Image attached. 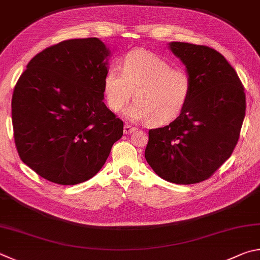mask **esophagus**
Returning <instances> with one entry per match:
<instances>
[{"label": "esophagus", "mask_w": 260, "mask_h": 260, "mask_svg": "<svg viewBox=\"0 0 260 260\" xmlns=\"http://www.w3.org/2000/svg\"><path fill=\"white\" fill-rule=\"evenodd\" d=\"M136 130L137 129H136L135 126H131L130 124H124V126H123V131H124V134H126V135L133 134Z\"/></svg>", "instance_id": "34e87169"}]
</instances>
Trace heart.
Wrapping results in <instances>:
<instances>
[{
  "label": "heart",
  "instance_id": "obj_1",
  "mask_svg": "<svg viewBox=\"0 0 260 260\" xmlns=\"http://www.w3.org/2000/svg\"><path fill=\"white\" fill-rule=\"evenodd\" d=\"M104 93L113 112L121 111L135 93L136 102L124 111L125 117L162 126L184 113L193 93V81L186 71L172 68L148 50L137 49L125 56L122 73L117 68L106 72Z\"/></svg>",
  "mask_w": 260,
  "mask_h": 260
}]
</instances>
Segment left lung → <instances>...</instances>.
Instances as JSON below:
<instances>
[{"instance_id":"8db88e82","label":"left lung","mask_w":260,"mask_h":260,"mask_svg":"<svg viewBox=\"0 0 260 260\" xmlns=\"http://www.w3.org/2000/svg\"><path fill=\"white\" fill-rule=\"evenodd\" d=\"M193 93L169 125L148 131L145 158L162 179L189 185L208 179L233 153L245 115V93L233 67L206 45L170 42Z\"/></svg>"}]
</instances>
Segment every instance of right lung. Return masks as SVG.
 <instances>
[{"label": "right lung", "instance_id": "right-lung-1", "mask_svg": "<svg viewBox=\"0 0 260 260\" xmlns=\"http://www.w3.org/2000/svg\"><path fill=\"white\" fill-rule=\"evenodd\" d=\"M111 51L97 38L67 40L36 54L12 95L21 161L44 179L76 185L102 169L123 122L104 103Z\"/></svg>", "mask_w": 260, "mask_h": 260}]
</instances>
